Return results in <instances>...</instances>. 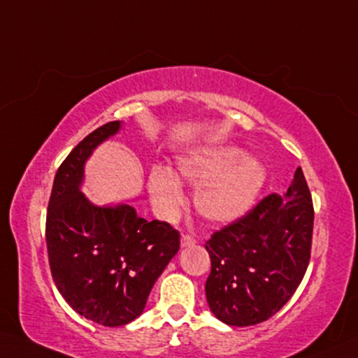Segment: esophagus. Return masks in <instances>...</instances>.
I'll list each match as a JSON object with an SVG mask.
<instances>
[{
    "label": "esophagus",
    "instance_id": "34e87169",
    "mask_svg": "<svg viewBox=\"0 0 358 358\" xmlns=\"http://www.w3.org/2000/svg\"><path fill=\"white\" fill-rule=\"evenodd\" d=\"M195 243H196V241L189 234H182V237H180V247H182V248L192 247V245H195Z\"/></svg>",
    "mask_w": 358,
    "mask_h": 358
}]
</instances>
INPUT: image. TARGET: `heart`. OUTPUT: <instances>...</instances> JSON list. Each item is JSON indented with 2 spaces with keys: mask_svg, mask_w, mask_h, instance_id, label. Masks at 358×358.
I'll list each match as a JSON object with an SVG mask.
<instances>
[{
  "mask_svg": "<svg viewBox=\"0 0 358 358\" xmlns=\"http://www.w3.org/2000/svg\"><path fill=\"white\" fill-rule=\"evenodd\" d=\"M178 174L157 166L148 187L155 208L174 217L185 204L181 180L195 189V208L204 220L223 224L239 220L253 208L266 184V168L253 155L233 144L199 148L178 162Z\"/></svg>",
  "mask_w": 358,
  "mask_h": 358,
  "instance_id": "1",
  "label": "heart"
}]
</instances>
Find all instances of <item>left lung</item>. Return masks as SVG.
Masks as SVG:
<instances>
[{"label":"left lung","mask_w":358,"mask_h":358,"mask_svg":"<svg viewBox=\"0 0 358 358\" xmlns=\"http://www.w3.org/2000/svg\"><path fill=\"white\" fill-rule=\"evenodd\" d=\"M313 222L311 193L299 166L283 196L272 193L215 231L206 242L210 256L206 297L215 317L247 327L283 308L308 267Z\"/></svg>","instance_id":"1"}]
</instances>
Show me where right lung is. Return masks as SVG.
Listing matches in <instances>:
<instances>
[{
	"label": "right lung",
	"mask_w": 358,
	"mask_h": 358,
	"mask_svg": "<svg viewBox=\"0 0 358 358\" xmlns=\"http://www.w3.org/2000/svg\"><path fill=\"white\" fill-rule=\"evenodd\" d=\"M121 122L83 138L61 163L48 201L45 239L56 287L90 321L117 327L134 321L178 253L180 236L166 222H148L134 206H96L81 193L85 163Z\"/></svg>",
	"instance_id": "1"
}]
</instances>
